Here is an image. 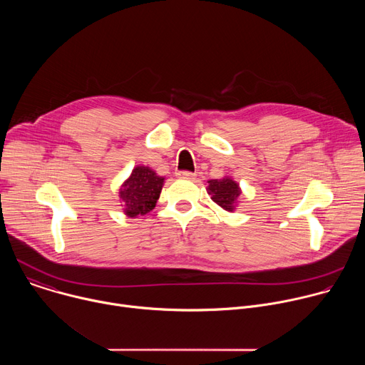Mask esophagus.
Returning <instances> with one entry per match:
<instances>
[{
	"label": "esophagus",
	"instance_id": "1",
	"mask_svg": "<svg viewBox=\"0 0 365 365\" xmlns=\"http://www.w3.org/2000/svg\"><path fill=\"white\" fill-rule=\"evenodd\" d=\"M176 176H178L179 179H187V180H195V178H196V175H195V173H192V172H186V170L178 172V173H176Z\"/></svg>",
	"mask_w": 365,
	"mask_h": 365
}]
</instances>
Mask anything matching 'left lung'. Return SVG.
<instances>
[{"mask_svg":"<svg viewBox=\"0 0 365 365\" xmlns=\"http://www.w3.org/2000/svg\"><path fill=\"white\" fill-rule=\"evenodd\" d=\"M207 183H210V186L206 187V190H207V195H211V199L217 205H220L222 210L228 212H234L235 206L240 202L238 200L241 195L240 185L231 176L207 180Z\"/></svg>","mask_w":365,"mask_h":365,"instance_id":"left-lung-1","label":"left lung"}]
</instances>
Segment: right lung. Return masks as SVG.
<instances>
[{
  "mask_svg": "<svg viewBox=\"0 0 365 365\" xmlns=\"http://www.w3.org/2000/svg\"><path fill=\"white\" fill-rule=\"evenodd\" d=\"M163 183L165 178L159 176L148 166H135L120 187V200L124 214L130 218H137L153 211L160 197Z\"/></svg>",
  "mask_w": 365,
  "mask_h": 365,
  "instance_id": "add662e5",
  "label": "right lung"
}]
</instances>
